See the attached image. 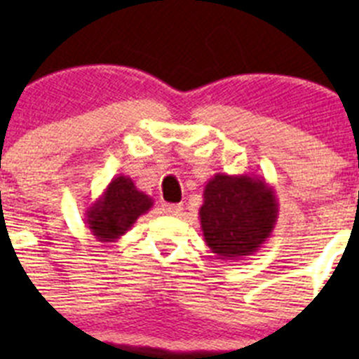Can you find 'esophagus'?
I'll return each mask as SVG.
<instances>
[{"label": "esophagus", "mask_w": 359, "mask_h": 359, "mask_svg": "<svg viewBox=\"0 0 359 359\" xmlns=\"http://www.w3.org/2000/svg\"><path fill=\"white\" fill-rule=\"evenodd\" d=\"M161 210L165 213H168V215H177V213H179L180 210H182V205H172V203H163Z\"/></svg>", "instance_id": "esophagus-1"}]
</instances>
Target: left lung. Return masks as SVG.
I'll list each match as a JSON object with an SVG mask.
<instances>
[{
    "label": "left lung",
    "mask_w": 359,
    "mask_h": 359,
    "mask_svg": "<svg viewBox=\"0 0 359 359\" xmlns=\"http://www.w3.org/2000/svg\"><path fill=\"white\" fill-rule=\"evenodd\" d=\"M278 212L276 194L264 177L215 173L200 208L206 247L224 260L252 255L273 234Z\"/></svg>",
    "instance_id": "left-lung-1"
}]
</instances>
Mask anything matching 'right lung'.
Segmentation results:
<instances>
[{
  "label": "right lung",
  "instance_id": "right-lung-1",
  "mask_svg": "<svg viewBox=\"0 0 359 359\" xmlns=\"http://www.w3.org/2000/svg\"><path fill=\"white\" fill-rule=\"evenodd\" d=\"M151 206L153 198L137 189L130 177L118 175L86 208L85 224L97 240L112 243L128 233L137 219L149 212Z\"/></svg>",
  "mask_w": 359,
  "mask_h": 359
}]
</instances>
